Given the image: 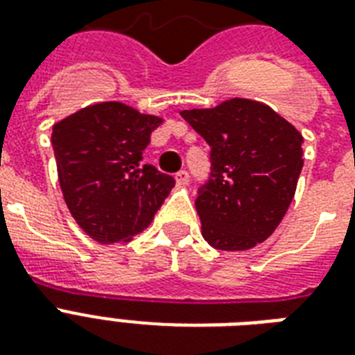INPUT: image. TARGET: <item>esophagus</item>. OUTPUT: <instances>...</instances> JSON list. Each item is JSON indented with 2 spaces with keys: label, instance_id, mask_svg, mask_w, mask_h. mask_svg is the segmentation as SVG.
<instances>
[{
  "label": "esophagus",
  "instance_id": "obj_1",
  "mask_svg": "<svg viewBox=\"0 0 355 355\" xmlns=\"http://www.w3.org/2000/svg\"><path fill=\"white\" fill-rule=\"evenodd\" d=\"M175 180H177L178 186H184V184L189 182V173L188 171H178L177 175H175Z\"/></svg>",
  "mask_w": 355,
  "mask_h": 355
}]
</instances>
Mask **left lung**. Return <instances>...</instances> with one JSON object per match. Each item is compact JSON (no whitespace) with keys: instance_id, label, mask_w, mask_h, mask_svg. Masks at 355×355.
Segmentation results:
<instances>
[{"instance_id":"obj_1","label":"left lung","mask_w":355,"mask_h":355,"mask_svg":"<svg viewBox=\"0 0 355 355\" xmlns=\"http://www.w3.org/2000/svg\"><path fill=\"white\" fill-rule=\"evenodd\" d=\"M210 145V177L195 208L217 250L265 241L286 216L302 171V134L263 103L228 99L180 112Z\"/></svg>"}]
</instances>
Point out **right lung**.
Returning <instances> with one entry per match:
<instances>
[{
  "label": "right lung",
  "mask_w": 355,
  "mask_h": 355,
  "mask_svg": "<svg viewBox=\"0 0 355 355\" xmlns=\"http://www.w3.org/2000/svg\"><path fill=\"white\" fill-rule=\"evenodd\" d=\"M158 116L97 103L53 125L58 182L71 216L97 243H127L149 227L175 178L145 164Z\"/></svg>",
  "instance_id": "add662e5"
}]
</instances>
